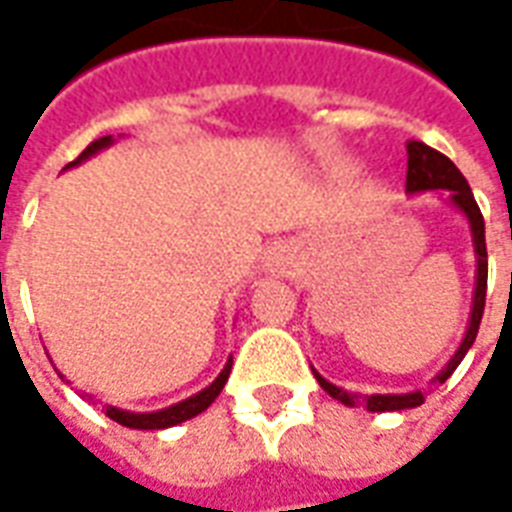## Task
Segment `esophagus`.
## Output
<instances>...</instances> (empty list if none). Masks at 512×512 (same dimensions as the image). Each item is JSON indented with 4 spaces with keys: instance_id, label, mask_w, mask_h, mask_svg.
<instances>
[{
    "instance_id": "obj_1",
    "label": "esophagus",
    "mask_w": 512,
    "mask_h": 512,
    "mask_svg": "<svg viewBox=\"0 0 512 512\" xmlns=\"http://www.w3.org/2000/svg\"><path fill=\"white\" fill-rule=\"evenodd\" d=\"M271 260H274V266H285V263H288V255H285V249H277Z\"/></svg>"
}]
</instances>
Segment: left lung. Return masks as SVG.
Returning <instances> with one entry per match:
<instances>
[{"instance_id":"8db88e82","label":"left lung","mask_w":512,"mask_h":512,"mask_svg":"<svg viewBox=\"0 0 512 512\" xmlns=\"http://www.w3.org/2000/svg\"><path fill=\"white\" fill-rule=\"evenodd\" d=\"M408 172H406V191L408 194H419V191H436L444 189L450 191V202L458 211L469 219L472 227V241H474V257H477V282H474V301H472V315H469V326L463 334L458 351L452 356L450 362L444 365L439 376L433 378V384H444L447 378L455 373V367L461 365V359L466 351L474 345L480 321H483L485 310V288H488V252H485V222L483 213L474 202V194L469 189V183L461 175V169L452 164L450 158L433 150L425 142H408ZM323 392H329L334 400H340L345 406H367V411H403V408H417L425 403V392H406V395H356V392H345L343 386L329 384L326 378L318 376Z\"/></svg>"}]
</instances>
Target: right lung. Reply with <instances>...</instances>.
<instances>
[{
  "label": "right lung",
  "instance_id": "1",
  "mask_svg": "<svg viewBox=\"0 0 512 512\" xmlns=\"http://www.w3.org/2000/svg\"><path fill=\"white\" fill-rule=\"evenodd\" d=\"M112 142H115L112 136H101V139H95V142H90V145L84 147L82 153H79V158L71 161L68 167L82 164V161L95 156L98 150H104V147H109ZM230 367H233V356L227 359V365H224V370L216 376V381H213L211 386H205L202 392L186 397V400H180V403H175V406L161 408V411H147V414H136V411H123V408L106 406V417L115 419V422H120V425H126V428H134V430H161V428H172V425H180V422H186V419L202 414V411H205V408L211 406L213 400L219 397V392H222L224 384H227V378H230Z\"/></svg>",
  "mask_w": 512,
  "mask_h": 512
}]
</instances>
